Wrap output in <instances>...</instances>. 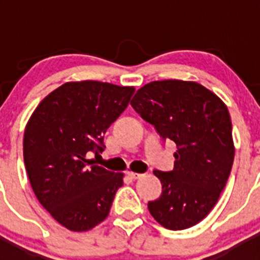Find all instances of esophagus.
<instances>
[{
    "mask_svg": "<svg viewBox=\"0 0 260 260\" xmlns=\"http://www.w3.org/2000/svg\"><path fill=\"white\" fill-rule=\"evenodd\" d=\"M128 177H130V178H132V180H138V178H141L142 176H143V174H141V173H134V172H128Z\"/></svg>",
    "mask_w": 260,
    "mask_h": 260,
    "instance_id": "obj_1",
    "label": "esophagus"
}]
</instances>
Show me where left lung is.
Instances as JSON below:
<instances>
[{"label":"left lung","instance_id":"8db88e82","mask_svg":"<svg viewBox=\"0 0 260 260\" xmlns=\"http://www.w3.org/2000/svg\"><path fill=\"white\" fill-rule=\"evenodd\" d=\"M130 104L177 146L173 171H153L162 191L148 202L150 213L171 231L198 224L215 207L233 165L228 108L202 84L177 79L146 84Z\"/></svg>","mask_w":260,"mask_h":260}]
</instances>
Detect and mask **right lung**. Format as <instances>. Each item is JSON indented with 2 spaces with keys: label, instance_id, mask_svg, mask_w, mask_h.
I'll list each match as a JSON object with an SVG mask.
<instances>
[{
  "label": "right lung",
  "instance_id": "obj_1",
  "mask_svg": "<svg viewBox=\"0 0 260 260\" xmlns=\"http://www.w3.org/2000/svg\"><path fill=\"white\" fill-rule=\"evenodd\" d=\"M134 87L83 80L62 84L38 105L24 130L31 187L52 217L86 232L109 215L123 174L89 160L104 151L105 132L127 108Z\"/></svg>",
  "mask_w": 260,
  "mask_h": 260
}]
</instances>
